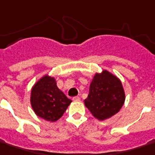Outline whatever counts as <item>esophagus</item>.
Wrapping results in <instances>:
<instances>
[{"label": "esophagus", "instance_id": "obj_1", "mask_svg": "<svg viewBox=\"0 0 155 155\" xmlns=\"http://www.w3.org/2000/svg\"><path fill=\"white\" fill-rule=\"evenodd\" d=\"M73 100H74V101H75V102H78V101H80V100H81V98H80V97H78V96H76V97H74V98H73Z\"/></svg>", "mask_w": 155, "mask_h": 155}]
</instances>
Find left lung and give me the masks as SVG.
<instances>
[{"mask_svg": "<svg viewBox=\"0 0 155 155\" xmlns=\"http://www.w3.org/2000/svg\"><path fill=\"white\" fill-rule=\"evenodd\" d=\"M124 100L125 94L120 80L104 70L95 74L90 84L89 94L84 102L94 117L103 121L117 113Z\"/></svg>", "mask_w": 155, "mask_h": 155, "instance_id": "left-lung-1", "label": "left lung"}]
</instances>
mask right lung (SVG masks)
<instances>
[{
  "label": "right lung",
  "instance_id": "obj_1",
  "mask_svg": "<svg viewBox=\"0 0 155 155\" xmlns=\"http://www.w3.org/2000/svg\"><path fill=\"white\" fill-rule=\"evenodd\" d=\"M72 100L56 86L55 78L45 75L31 88V104L37 116L46 121L58 120Z\"/></svg>",
  "mask_w": 155,
  "mask_h": 155
}]
</instances>
